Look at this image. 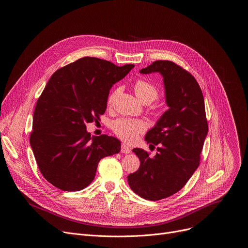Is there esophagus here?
<instances>
[{
  "label": "esophagus",
  "instance_id": "1",
  "mask_svg": "<svg viewBox=\"0 0 248 248\" xmlns=\"http://www.w3.org/2000/svg\"><path fill=\"white\" fill-rule=\"evenodd\" d=\"M121 152L124 153V154H128V153H131V148L128 147L126 144H122L121 146Z\"/></svg>",
  "mask_w": 248,
  "mask_h": 248
}]
</instances>
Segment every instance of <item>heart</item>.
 <instances>
[{
    "instance_id": "1",
    "label": "heart",
    "mask_w": 248,
    "mask_h": 248,
    "mask_svg": "<svg viewBox=\"0 0 248 248\" xmlns=\"http://www.w3.org/2000/svg\"><path fill=\"white\" fill-rule=\"evenodd\" d=\"M121 88H116L109 96L108 103L112 104L119 94ZM134 91L137 97L145 104H150L159 97L158 87L147 79L140 78L134 83ZM114 132L122 140L127 143H133L136 141L139 134L143 133L146 130V124L139 120H129V119H119L115 121L112 124Z\"/></svg>"
}]
</instances>
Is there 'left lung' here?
I'll return each mask as SVG.
<instances>
[{"label":"left lung","instance_id":"left-lung-1","mask_svg":"<svg viewBox=\"0 0 248 248\" xmlns=\"http://www.w3.org/2000/svg\"><path fill=\"white\" fill-rule=\"evenodd\" d=\"M140 73L163 76L169 110L145 136L150 146L158 145V152L151 158L134 148L140 166L127 181L140 197L156 201L181 190L198 168L208 123L201 88L186 69L170 61H156Z\"/></svg>","mask_w":248,"mask_h":248}]
</instances>
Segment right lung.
Segmentation results:
<instances>
[{
    "mask_svg": "<svg viewBox=\"0 0 248 248\" xmlns=\"http://www.w3.org/2000/svg\"><path fill=\"white\" fill-rule=\"evenodd\" d=\"M134 66L84 57L59 68L38 98L29 141L40 172L57 188L78 191L95 178L99 161L121 150V141L91 136L87 123L100 121L112 86Z\"/></svg>",
    "mask_w": 248,
    "mask_h": 248,
    "instance_id": "obj_1",
    "label": "right lung"
}]
</instances>
